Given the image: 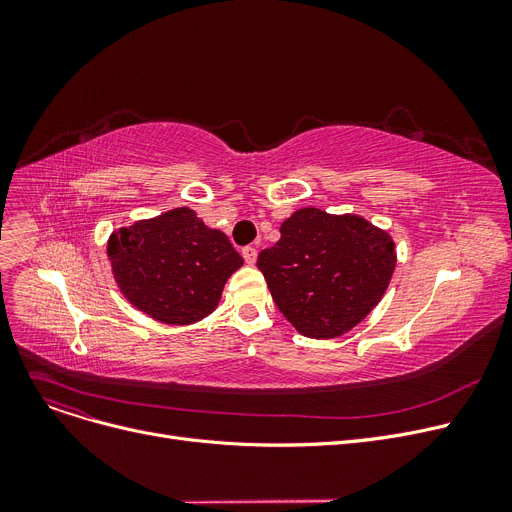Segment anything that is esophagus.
I'll list each match as a JSON object with an SVG mask.
<instances>
[{
  "label": "esophagus",
  "instance_id": "1",
  "mask_svg": "<svg viewBox=\"0 0 512 512\" xmlns=\"http://www.w3.org/2000/svg\"><path fill=\"white\" fill-rule=\"evenodd\" d=\"M242 257H245V261L249 265H253L257 261V249L255 247H245V249H242Z\"/></svg>",
  "mask_w": 512,
  "mask_h": 512
}]
</instances>
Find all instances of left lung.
<instances>
[{
  "label": "left lung",
  "instance_id": "1",
  "mask_svg": "<svg viewBox=\"0 0 512 512\" xmlns=\"http://www.w3.org/2000/svg\"><path fill=\"white\" fill-rule=\"evenodd\" d=\"M257 257L272 299L299 334L330 340L353 330L384 297L396 267L392 236L361 215L294 211Z\"/></svg>",
  "mask_w": 512,
  "mask_h": 512
}]
</instances>
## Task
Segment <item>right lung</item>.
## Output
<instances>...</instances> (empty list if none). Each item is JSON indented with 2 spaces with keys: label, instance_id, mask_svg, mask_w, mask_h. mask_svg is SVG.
I'll return each mask as SVG.
<instances>
[{
  "label": "right lung",
  "instance_id": "1",
  "mask_svg": "<svg viewBox=\"0 0 512 512\" xmlns=\"http://www.w3.org/2000/svg\"><path fill=\"white\" fill-rule=\"evenodd\" d=\"M107 259L124 299L168 326H188L218 307L242 257L222 230L176 207L112 232Z\"/></svg>",
  "mask_w": 512,
  "mask_h": 512
}]
</instances>
